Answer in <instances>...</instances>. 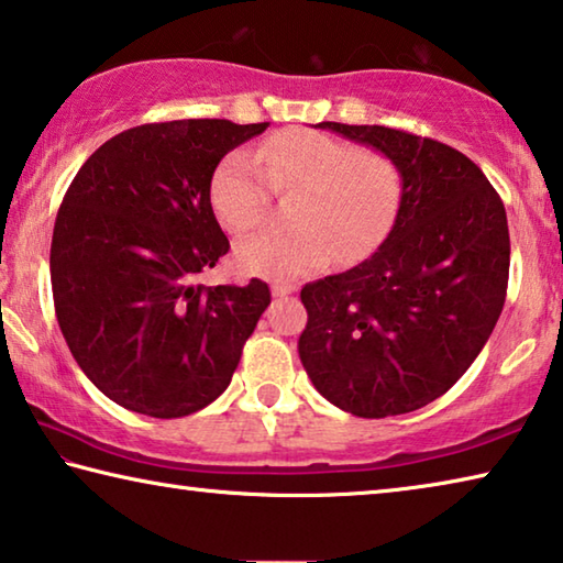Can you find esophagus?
<instances>
[{
  "label": "esophagus",
  "mask_w": 563,
  "mask_h": 563,
  "mask_svg": "<svg viewBox=\"0 0 563 563\" xmlns=\"http://www.w3.org/2000/svg\"><path fill=\"white\" fill-rule=\"evenodd\" d=\"M273 298H285V295H290L295 288L288 283H273Z\"/></svg>",
  "instance_id": "34e87169"
}]
</instances>
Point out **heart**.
<instances>
[{"label": "heart", "instance_id": "b5f03b06", "mask_svg": "<svg viewBox=\"0 0 563 563\" xmlns=\"http://www.w3.org/2000/svg\"><path fill=\"white\" fill-rule=\"evenodd\" d=\"M275 194H295L288 228H263L235 245L243 273L295 280L332 255L357 261L395 221L402 180L393 158L322 131L290 129L251 154L233 151L216 168L211 203L225 228L243 233L268 216Z\"/></svg>", "mask_w": 563, "mask_h": 563}]
</instances>
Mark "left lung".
<instances>
[{
  "label": "left lung",
  "mask_w": 563,
  "mask_h": 563,
  "mask_svg": "<svg viewBox=\"0 0 563 563\" xmlns=\"http://www.w3.org/2000/svg\"><path fill=\"white\" fill-rule=\"evenodd\" d=\"M318 126L393 158L402 198L367 261L300 290L302 367L350 415L415 412L470 369L497 325L509 283L507 211L482 168L440 141L387 126Z\"/></svg>",
  "instance_id": "left-lung-1"
}]
</instances>
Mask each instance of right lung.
Instances as JSON below:
<instances>
[{
  "mask_svg": "<svg viewBox=\"0 0 563 563\" xmlns=\"http://www.w3.org/2000/svg\"><path fill=\"white\" fill-rule=\"evenodd\" d=\"M265 129L144 123L93 151L64 194L49 258L56 320L84 375L131 412L174 419L211 405L271 305L258 278L198 283L231 247L213 170Z\"/></svg>",
  "mask_w": 563,
  "mask_h": 563,
  "instance_id": "obj_1",
  "label": "right lung"
}]
</instances>
